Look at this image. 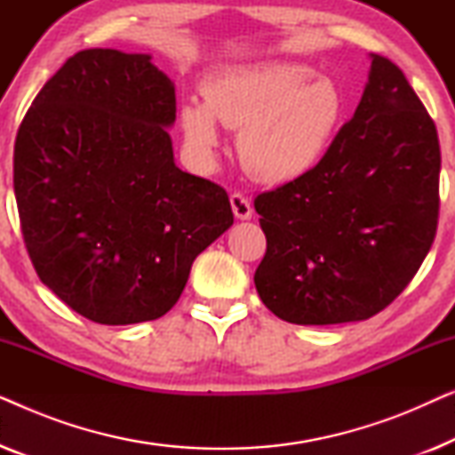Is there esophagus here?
Instances as JSON below:
<instances>
[{
	"mask_svg": "<svg viewBox=\"0 0 455 455\" xmlns=\"http://www.w3.org/2000/svg\"><path fill=\"white\" fill-rule=\"evenodd\" d=\"M229 203H232V211L234 215L238 217V220L246 221L252 217V207H251V201L244 195H240V192H234L232 196H229Z\"/></svg>",
	"mask_w": 455,
	"mask_h": 455,
	"instance_id": "1",
	"label": "esophagus"
}]
</instances>
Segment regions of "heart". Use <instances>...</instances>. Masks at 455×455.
<instances>
[{"instance_id":"b5f03b06","label":"heart","mask_w":455,"mask_h":455,"mask_svg":"<svg viewBox=\"0 0 455 455\" xmlns=\"http://www.w3.org/2000/svg\"><path fill=\"white\" fill-rule=\"evenodd\" d=\"M204 103L180 105V126L196 157L220 145L217 120L240 130L242 167L265 184H288L321 164L344 126L347 101L331 78L302 64L229 66L204 80Z\"/></svg>"}]
</instances>
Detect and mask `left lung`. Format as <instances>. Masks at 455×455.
<instances>
[{
    "mask_svg": "<svg viewBox=\"0 0 455 455\" xmlns=\"http://www.w3.org/2000/svg\"><path fill=\"white\" fill-rule=\"evenodd\" d=\"M437 128L403 72L371 53L352 120L307 176L254 198L260 300L296 325L364 321L400 296L439 217Z\"/></svg>",
    "mask_w": 455,
    "mask_h": 455,
    "instance_id": "obj_1",
    "label": "left lung"
}]
</instances>
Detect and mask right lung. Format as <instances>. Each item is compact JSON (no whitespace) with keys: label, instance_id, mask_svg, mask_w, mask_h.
<instances>
[{"label":"right lung","instance_id":"right-lung-1","mask_svg":"<svg viewBox=\"0 0 455 455\" xmlns=\"http://www.w3.org/2000/svg\"><path fill=\"white\" fill-rule=\"evenodd\" d=\"M176 86L148 53L84 49L35 97L14 195L36 275L101 325L164 316L195 259L232 228L228 192L180 170Z\"/></svg>","mask_w":455,"mask_h":455}]
</instances>
